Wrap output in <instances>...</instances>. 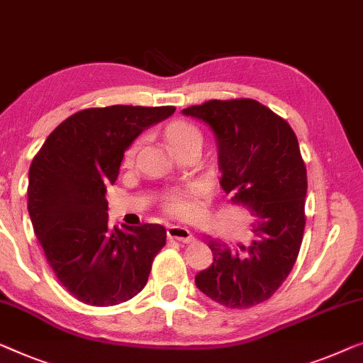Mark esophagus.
<instances>
[{"label": "esophagus", "mask_w": 363, "mask_h": 363, "mask_svg": "<svg viewBox=\"0 0 363 363\" xmlns=\"http://www.w3.org/2000/svg\"><path fill=\"white\" fill-rule=\"evenodd\" d=\"M167 235L170 239L180 240V242H191L193 234L186 228H182V225H169L167 228Z\"/></svg>", "instance_id": "esophagus-1"}]
</instances>
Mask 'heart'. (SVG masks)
<instances>
[{"mask_svg": "<svg viewBox=\"0 0 363 363\" xmlns=\"http://www.w3.org/2000/svg\"><path fill=\"white\" fill-rule=\"evenodd\" d=\"M165 139H167V144L170 145V149H178V147L191 144V143L201 144L203 135H201V130H199L194 124L188 123V121H173V123H170L165 128ZM134 154H135V147L129 149L128 155H125V164H130V162H133ZM185 196L186 194L183 191L172 193L169 196L170 208L175 209V211L182 209L185 206Z\"/></svg>", "mask_w": 363, "mask_h": 363, "instance_id": "obj_1", "label": "heart"}]
</instances>
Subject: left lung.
Instances as JSON below:
<instances>
[{
  "label": "left lung",
  "instance_id": "8db88e82",
  "mask_svg": "<svg viewBox=\"0 0 363 363\" xmlns=\"http://www.w3.org/2000/svg\"><path fill=\"white\" fill-rule=\"evenodd\" d=\"M182 113L213 130L220 186L254 218L247 245L206 238L213 264L194 283L228 308L255 306L285 281L301 247L308 180L298 139L285 119L254 99H211Z\"/></svg>",
  "mask_w": 363,
  "mask_h": 363
}]
</instances>
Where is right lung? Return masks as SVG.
I'll list each match as a JSON object with an SVG mask.
<instances>
[{
  "label": "right lung",
  "mask_w": 363,
  "mask_h": 363,
  "mask_svg": "<svg viewBox=\"0 0 363 363\" xmlns=\"http://www.w3.org/2000/svg\"><path fill=\"white\" fill-rule=\"evenodd\" d=\"M173 106L83 109L52 130L29 169L28 211L50 269L73 296L113 306L143 290L165 245L160 224H108L106 188L124 152Z\"/></svg>",
  "instance_id": "1"
}]
</instances>
